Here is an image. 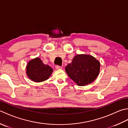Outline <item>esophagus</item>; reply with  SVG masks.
Instances as JSON below:
<instances>
[{"label":"esophagus","instance_id":"esophagus-1","mask_svg":"<svg viewBox=\"0 0 128 128\" xmlns=\"http://www.w3.org/2000/svg\"><path fill=\"white\" fill-rule=\"evenodd\" d=\"M56 68L57 70L60 69H62V66H58V65H57V66H56Z\"/></svg>","mask_w":128,"mask_h":128}]
</instances>
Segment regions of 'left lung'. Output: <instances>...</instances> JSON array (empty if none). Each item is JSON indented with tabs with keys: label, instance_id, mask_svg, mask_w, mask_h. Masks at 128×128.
Returning <instances> with one entry per match:
<instances>
[{
	"label": "left lung",
	"instance_id": "left-lung-1",
	"mask_svg": "<svg viewBox=\"0 0 128 128\" xmlns=\"http://www.w3.org/2000/svg\"><path fill=\"white\" fill-rule=\"evenodd\" d=\"M100 69V62L90 55L78 54L66 67L69 78L78 86H85L96 79Z\"/></svg>",
	"mask_w": 128,
	"mask_h": 128
}]
</instances>
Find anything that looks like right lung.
I'll return each instance as SVG.
<instances>
[{
  "label": "right lung",
  "instance_id": "1",
  "mask_svg": "<svg viewBox=\"0 0 128 128\" xmlns=\"http://www.w3.org/2000/svg\"><path fill=\"white\" fill-rule=\"evenodd\" d=\"M52 72V68L43 64L39 58L31 60L26 66V74L28 77L35 82H42L47 80Z\"/></svg>",
  "mask_w": 128,
  "mask_h": 128
}]
</instances>
